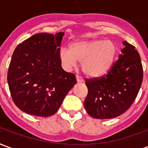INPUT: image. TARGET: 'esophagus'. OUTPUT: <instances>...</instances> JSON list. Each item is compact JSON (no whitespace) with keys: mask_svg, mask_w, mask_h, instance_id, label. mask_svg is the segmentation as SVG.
Masks as SVG:
<instances>
[{"mask_svg":"<svg viewBox=\"0 0 148 148\" xmlns=\"http://www.w3.org/2000/svg\"><path fill=\"white\" fill-rule=\"evenodd\" d=\"M76 80H77V82H84L83 78L80 77V76H78V75H76Z\"/></svg>","mask_w":148,"mask_h":148,"instance_id":"34e87169","label":"esophagus"}]
</instances>
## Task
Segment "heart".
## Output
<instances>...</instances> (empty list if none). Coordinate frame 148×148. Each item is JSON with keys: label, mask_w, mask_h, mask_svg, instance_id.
I'll use <instances>...</instances> for the list:
<instances>
[{"label": "heart", "mask_w": 148, "mask_h": 148, "mask_svg": "<svg viewBox=\"0 0 148 148\" xmlns=\"http://www.w3.org/2000/svg\"><path fill=\"white\" fill-rule=\"evenodd\" d=\"M116 54V48L110 40H82L71 43L70 50L62 47L58 55L63 67L70 71L82 62L85 74L100 77L111 69Z\"/></svg>", "instance_id": "1"}]
</instances>
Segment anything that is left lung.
I'll return each mask as SVG.
<instances>
[{
	"label": "left lung",
	"instance_id": "left-lung-1",
	"mask_svg": "<svg viewBox=\"0 0 148 148\" xmlns=\"http://www.w3.org/2000/svg\"><path fill=\"white\" fill-rule=\"evenodd\" d=\"M118 60L108 74L99 78L86 79L88 95L85 109L96 119H111L123 114L132 105L143 82L140 54L127 41Z\"/></svg>",
	"mask_w": 148,
	"mask_h": 148
}]
</instances>
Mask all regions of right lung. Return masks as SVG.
<instances>
[{
  "label": "right lung",
  "mask_w": 148,
  "mask_h": 148,
  "mask_svg": "<svg viewBox=\"0 0 148 148\" xmlns=\"http://www.w3.org/2000/svg\"><path fill=\"white\" fill-rule=\"evenodd\" d=\"M64 32L38 33L20 43L12 56L8 84L19 109L36 116L58 111L76 84L74 74L62 68L58 52Z\"/></svg>",
  "instance_id": "obj_1"
}]
</instances>
